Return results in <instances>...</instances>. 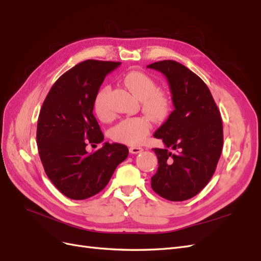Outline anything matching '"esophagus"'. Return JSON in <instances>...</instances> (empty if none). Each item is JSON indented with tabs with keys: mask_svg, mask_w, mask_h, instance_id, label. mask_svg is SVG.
<instances>
[{
	"mask_svg": "<svg viewBox=\"0 0 261 261\" xmlns=\"http://www.w3.org/2000/svg\"><path fill=\"white\" fill-rule=\"evenodd\" d=\"M143 148H140V147H130L129 148V152L130 153H133V154H137V153H140L141 151H143Z\"/></svg>",
	"mask_w": 261,
	"mask_h": 261,
	"instance_id": "34e87169",
	"label": "esophagus"
}]
</instances>
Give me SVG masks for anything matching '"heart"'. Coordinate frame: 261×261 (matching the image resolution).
Returning a JSON list of instances; mask_svg holds the SVG:
<instances>
[{"instance_id":"b5f03b06","label":"heart","mask_w":261,"mask_h":261,"mask_svg":"<svg viewBox=\"0 0 261 261\" xmlns=\"http://www.w3.org/2000/svg\"><path fill=\"white\" fill-rule=\"evenodd\" d=\"M124 84L141 101L143 110L154 118H163L170 109V99L163 91L156 90L155 82L149 75L133 70L125 75ZM109 87H102L93 99V112L101 121L112 117L108 105ZM151 129V122L145 116L128 117L110 130V136L116 141L129 146L140 145Z\"/></svg>"}]
</instances>
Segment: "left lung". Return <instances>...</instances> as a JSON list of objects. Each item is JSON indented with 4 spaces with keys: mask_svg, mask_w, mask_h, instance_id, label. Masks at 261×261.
I'll list each match as a JSON object with an SVG mask.
<instances>
[{
    "mask_svg": "<svg viewBox=\"0 0 261 261\" xmlns=\"http://www.w3.org/2000/svg\"><path fill=\"white\" fill-rule=\"evenodd\" d=\"M147 67L167 78L174 106L153 135L165 148L153 149L158 171L151 187L168 200H187L201 192L216 171L223 147L221 114L207 85L183 64L165 60Z\"/></svg>",
    "mask_w": 261,
    "mask_h": 261,
    "instance_id": "obj_1",
    "label": "left lung"
}]
</instances>
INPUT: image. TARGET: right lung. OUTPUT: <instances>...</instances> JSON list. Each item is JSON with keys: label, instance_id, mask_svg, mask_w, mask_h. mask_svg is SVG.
Wrapping results in <instances>:
<instances>
[{"label": "right lung", "instance_id": "add662e5", "mask_svg": "<svg viewBox=\"0 0 261 261\" xmlns=\"http://www.w3.org/2000/svg\"><path fill=\"white\" fill-rule=\"evenodd\" d=\"M120 65L96 60L80 63L54 83L42 105L37 126L39 155L53 185L70 199L101 192L128 155L121 144L105 143L92 153L86 150L105 139L93 115V99L106 76Z\"/></svg>", "mask_w": 261, "mask_h": 261}]
</instances>
